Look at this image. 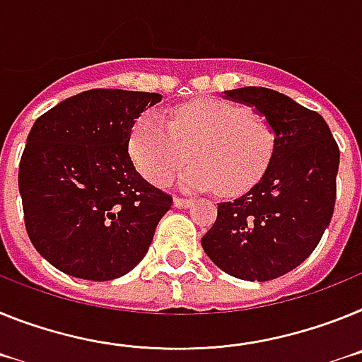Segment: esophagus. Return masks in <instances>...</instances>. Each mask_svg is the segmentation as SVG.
<instances>
[{
	"label": "esophagus",
	"instance_id": "1",
	"mask_svg": "<svg viewBox=\"0 0 362 362\" xmlns=\"http://www.w3.org/2000/svg\"><path fill=\"white\" fill-rule=\"evenodd\" d=\"M173 202H175V207H189L191 204H193V200H189V199H182V197H175V200H173Z\"/></svg>",
	"mask_w": 362,
	"mask_h": 362
}]
</instances>
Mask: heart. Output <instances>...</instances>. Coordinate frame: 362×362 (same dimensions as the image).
Instances as JSON below:
<instances>
[{
    "label": "heart",
    "mask_w": 362,
    "mask_h": 362,
    "mask_svg": "<svg viewBox=\"0 0 362 362\" xmlns=\"http://www.w3.org/2000/svg\"><path fill=\"white\" fill-rule=\"evenodd\" d=\"M134 165L151 184L165 187L187 160L185 189H218L242 194L268 169L275 153V133L246 107L220 98H197L173 107L163 122L144 112L129 138Z\"/></svg>",
    "instance_id": "1"
}]
</instances>
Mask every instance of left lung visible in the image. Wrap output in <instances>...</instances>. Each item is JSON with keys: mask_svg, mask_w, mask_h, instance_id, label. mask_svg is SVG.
<instances>
[{"mask_svg": "<svg viewBox=\"0 0 362 362\" xmlns=\"http://www.w3.org/2000/svg\"><path fill=\"white\" fill-rule=\"evenodd\" d=\"M255 107L275 133V153L259 180L218 204L202 237L207 257L242 281H273L312 255L335 207L339 146L325 118L266 87L226 90Z\"/></svg>", "mask_w": 362, "mask_h": 362, "instance_id": "obj_1", "label": "left lung"}]
</instances>
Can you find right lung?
<instances>
[{
  "mask_svg": "<svg viewBox=\"0 0 362 362\" xmlns=\"http://www.w3.org/2000/svg\"><path fill=\"white\" fill-rule=\"evenodd\" d=\"M160 100L90 89L34 122L18 173L25 228L59 272L112 281L146 257L173 197L144 180L127 147L138 116Z\"/></svg>",
  "mask_w": 362,
  "mask_h": 362,
  "instance_id": "add662e5",
  "label": "right lung"
}]
</instances>
